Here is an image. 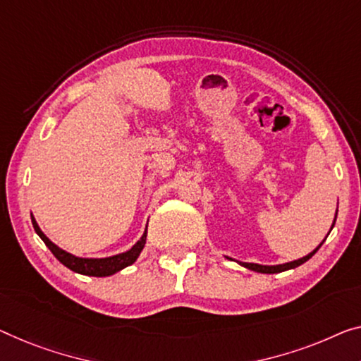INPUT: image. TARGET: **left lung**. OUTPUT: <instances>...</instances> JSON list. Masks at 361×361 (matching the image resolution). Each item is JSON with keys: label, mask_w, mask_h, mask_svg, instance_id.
Returning <instances> with one entry per match:
<instances>
[{"label": "left lung", "mask_w": 361, "mask_h": 361, "mask_svg": "<svg viewBox=\"0 0 361 361\" xmlns=\"http://www.w3.org/2000/svg\"><path fill=\"white\" fill-rule=\"evenodd\" d=\"M336 219H337V211H336L334 222H332V225H331V230L334 228ZM331 230H329V233H331ZM329 233H327V235H329ZM326 238H327V236H326ZM326 238H324V240H326ZM324 240H322L321 243H319L318 246H316V248H314L313 251L308 252V255H306V256L300 257V259L290 261V262H283V264H274V266H267V264H256V262H243V261H236V259H233V257H228V256H227V259H232V261H235V262H238L240 266H243V267L250 269V271H255V272H261V274H279V272L288 271V269H295V267H298V266L303 264V262L308 261L310 257H313L314 252L321 248V245H322V243H324Z\"/></svg>", "instance_id": "left-lung-1"}]
</instances>
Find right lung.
Returning a JSON list of instances; mask_svg holds the SVG:
<instances>
[{"label":"right lung","mask_w":361,"mask_h":361,"mask_svg":"<svg viewBox=\"0 0 361 361\" xmlns=\"http://www.w3.org/2000/svg\"><path fill=\"white\" fill-rule=\"evenodd\" d=\"M30 219H32V225H34L35 233L43 240V243L48 246V250L53 252V256H55L63 266H66L68 269H71V271L78 274H82V276H92V277L113 276V274L120 272L121 269H125L128 266H131L133 262H136L139 255H141V251L144 250V246H146L147 227L144 230L141 238H139L128 251L118 252V255H113L109 257H80L64 251L63 248H60V246L53 243V241L42 232L39 224H37V220L32 214H30Z\"/></svg>","instance_id":"add662e5"}]
</instances>
